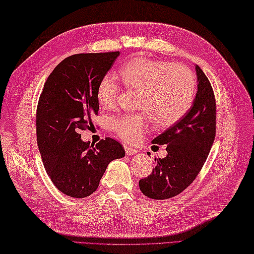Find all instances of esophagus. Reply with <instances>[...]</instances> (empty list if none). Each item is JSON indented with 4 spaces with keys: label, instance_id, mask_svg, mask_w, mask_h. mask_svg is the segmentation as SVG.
<instances>
[{
    "label": "esophagus",
    "instance_id": "34e87169",
    "mask_svg": "<svg viewBox=\"0 0 254 254\" xmlns=\"http://www.w3.org/2000/svg\"><path fill=\"white\" fill-rule=\"evenodd\" d=\"M124 149H126L127 155H134V154L137 153V149L127 146V145H124Z\"/></svg>",
    "mask_w": 254,
    "mask_h": 254
}]
</instances>
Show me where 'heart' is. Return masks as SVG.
I'll list each match as a JSON object with an SVG mask.
<instances>
[{
  "label": "heart",
  "mask_w": 254,
  "mask_h": 254,
  "mask_svg": "<svg viewBox=\"0 0 254 254\" xmlns=\"http://www.w3.org/2000/svg\"><path fill=\"white\" fill-rule=\"evenodd\" d=\"M120 77L127 88L139 91L137 109L149 115L154 124H174L190 109L196 93V82L191 69L172 64L135 58L120 69ZM120 85L115 76L105 75L97 87V100L102 108H111L117 100ZM112 131L128 143H136L147 130L145 113H130L112 118Z\"/></svg>",
  "instance_id": "obj_1"
}]
</instances>
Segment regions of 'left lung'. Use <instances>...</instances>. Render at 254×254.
<instances>
[{"label":"left lung","mask_w":254,"mask_h":254,"mask_svg":"<svg viewBox=\"0 0 254 254\" xmlns=\"http://www.w3.org/2000/svg\"><path fill=\"white\" fill-rule=\"evenodd\" d=\"M195 71L197 91L191 108L152 141L153 144L166 145L167 156L157 159L152 174L138 182L142 193L149 198H171L186 190L201 171L214 143L216 134L214 91L198 65H195Z\"/></svg>","instance_id":"obj_1"}]
</instances>
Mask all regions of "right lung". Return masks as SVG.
<instances>
[{"mask_svg":"<svg viewBox=\"0 0 254 254\" xmlns=\"http://www.w3.org/2000/svg\"><path fill=\"white\" fill-rule=\"evenodd\" d=\"M120 52L79 53L58 64L47 78L38 101L37 143L45 169L67 196H89L99 186L110 161L126 156L111 137L90 145L80 131L94 127L98 115L97 87Z\"/></svg>","mask_w":254,"mask_h":254,"instance_id":"add662e5","label":"right lung"}]
</instances>
